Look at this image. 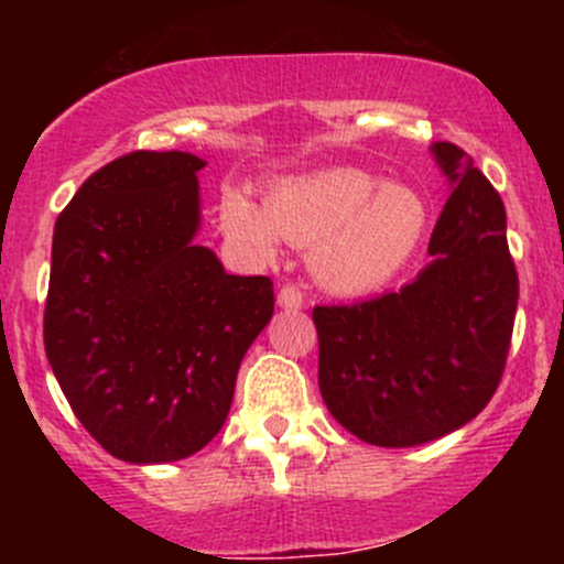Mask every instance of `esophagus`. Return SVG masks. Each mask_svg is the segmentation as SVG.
I'll return each mask as SVG.
<instances>
[{
    "mask_svg": "<svg viewBox=\"0 0 564 564\" xmlns=\"http://www.w3.org/2000/svg\"><path fill=\"white\" fill-rule=\"evenodd\" d=\"M303 303H305V294L297 283H283V286L278 289V305H281V308L297 311L303 308Z\"/></svg>",
    "mask_w": 564,
    "mask_h": 564,
    "instance_id": "esophagus-1",
    "label": "esophagus"
}]
</instances>
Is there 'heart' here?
<instances>
[{
  "label": "heart",
  "instance_id": "b5f03b06",
  "mask_svg": "<svg viewBox=\"0 0 564 564\" xmlns=\"http://www.w3.org/2000/svg\"><path fill=\"white\" fill-rule=\"evenodd\" d=\"M218 224L256 256L275 253L281 237L314 248L311 267L324 286L366 292L412 259L429 226V207L412 187L382 185L371 172L335 166L275 182L264 204L226 185Z\"/></svg>",
  "mask_w": 564,
  "mask_h": 564
}]
</instances>
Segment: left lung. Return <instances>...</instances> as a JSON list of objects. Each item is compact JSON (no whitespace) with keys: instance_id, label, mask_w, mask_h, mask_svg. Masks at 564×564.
Segmentation results:
<instances>
[{"instance_id":"1","label":"left lung","mask_w":564,"mask_h":564,"mask_svg":"<svg viewBox=\"0 0 564 564\" xmlns=\"http://www.w3.org/2000/svg\"><path fill=\"white\" fill-rule=\"evenodd\" d=\"M431 152L453 185L431 264L401 292L314 308L324 403L379 447L434 442L477 417L513 338L519 272L502 198L460 147L436 141Z\"/></svg>"}]
</instances>
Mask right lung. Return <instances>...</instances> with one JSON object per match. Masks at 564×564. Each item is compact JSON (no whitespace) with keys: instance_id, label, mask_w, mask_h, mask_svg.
I'll return each instance as SVG.
<instances>
[{"instance_id":"add662e5","label":"right lung","mask_w":564,"mask_h":564,"mask_svg":"<svg viewBox=\"0 0 564 564\" xmlns=\"http://www.w3.org/2000/svg\"><path fill=\"white\" fill-rule=\"evenodd\" d=\"M202 158L128 152L59 213L43 344L95 442L130 464L202 451L275 308L267 275H229L193 246Z\"/></svg>"}]
</instances>
